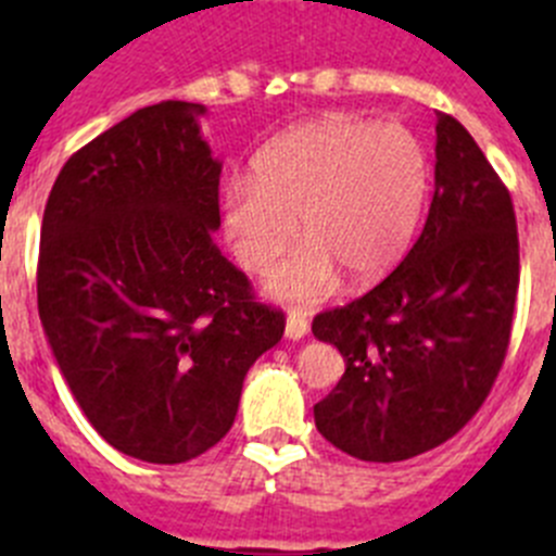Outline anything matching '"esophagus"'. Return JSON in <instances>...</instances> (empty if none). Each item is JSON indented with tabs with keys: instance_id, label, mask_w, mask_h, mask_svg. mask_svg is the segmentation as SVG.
Listing matches in <instances>:
<instances>
[{
	"instance_id": "1",
	"label": "esophagus",
	"mask_w": 556,
	"mask_h": 556,
	"mask_svg": "<svg viewBox=\"0 0 556 556\" xmlns=\"http://www.w3.org/2000/svg\"><path fill=\"white\" fill-rule=\"evenodd\" d=\"M306 333H309V323H306L304 314H295V312L290 314L288 323H285V336L293 341H299V339H304Z\"/></svg>"
}]
</instances>
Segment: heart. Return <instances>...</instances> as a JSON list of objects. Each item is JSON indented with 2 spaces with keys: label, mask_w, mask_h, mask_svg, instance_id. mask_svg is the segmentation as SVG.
I'll use <instances>...</instances> for the list:
<instances>
[{
  "label": "heart",
  "mask_w": 556,
  "mask_h": 556,
  "mask_svg": "<svg viewBox=\"0 0 556 556\" xmlns=\"http://www.w3.org/2000/svg\"><path fill=\"white\" fill-rule=\"evenodd\" d=\"M428 150L401 123L328 115L257 153L255 174L223 185V231L247 271H266L301 233L309 239L268 277L266 293L314 301L339 285H371L397 266L428 195Z\"/></svg>",
  "instance_id": "1"
}]
</instances>
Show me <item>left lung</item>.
<instances>
[{
  "label": "left lung",
  "instance_id": "left-lung-1",
  "mask_svg": "<svg viewBox=\"0 0 556 556\" xmlns=\"http://www.w3.org/2000/svg\"><path fill=\"white\" fill-rule=\"evenodd\" d=\"M519 288L511 195L463 123L435 112V188L401 266L363 299L314 317L346 363L314 406L336 450L397 463L450 441L506 361Z\"/></svg>",
  "mask_w": 556,
  "mask_h": 556
}]
</instances>
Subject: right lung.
I'll list each match as a JSON object with an SVG mask.
<instances>
[{
	"mask_svg": "<svg viewBox=\"0 0 556 556\" xmlns=\"http://www.w3.org/2000/svg\"><path fill=\"white\" fill-rule=\"evenodd\" d=\"M204 115L174 99L131 112L66 161L45 204L48 344L88 422L142 463L212 450L250 366L285 333L212 239L223 164Z\"/></svg>",
	"mask_w": 556,
	"mask_h": 556,
	"instance_id": "1",
	"label": "right lung"
}]
</instances>
